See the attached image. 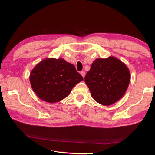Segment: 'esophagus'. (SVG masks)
Returning a JSON list of instances; mask_svg holds the SVG:
<instances>
[{"instance_id":"1","label":"esophagus","mask_w":155,"mask_h":155,"mask_svg":"<svg viewBox=\"0 0 155 155\" xmlns=\"http://www.w3.org/2000/svg\"><path fill=\"white\" fill-rule=\"evenodd\" d=\"M81 74L83 76V77L84 78V76H85V72L84 71H81Z\"/></svg>"}]
</instances>
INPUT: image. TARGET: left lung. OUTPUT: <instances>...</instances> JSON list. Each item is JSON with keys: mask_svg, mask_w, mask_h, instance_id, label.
I'll list each match as a JSON object with an SVG mask.
<instances>
[{"mask_svg": "<svg viewBox=\"0 0 155 155\" xmlns=\"http://www.w3.org/2000/svg\"><path fill=\"white\" fill-rule=\"evenodd\" d=\"M130 81L127 66L113 56L97 58L84 78L92 97L104 106L119 101L127 92Z\"/></svg>", "mask_w": 155, "mask_h": 155, "instance_id": "left-lung-1", "label": "left lung"}]
</instances>
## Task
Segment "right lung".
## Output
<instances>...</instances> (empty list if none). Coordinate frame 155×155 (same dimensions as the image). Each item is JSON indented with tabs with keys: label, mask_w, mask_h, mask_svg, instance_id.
<instances>
[{
	"label": "right lung",
	"mask_w": 155,
	"mask_h": 155,
	"mask_svg": "<svg viewBox=\"0 0 155 155\" xmlns=\"http://www.w3.org/2000/svg\"><path fill=\"white\" fill-rule=\"evenodd\" d=\"M29 80L39 98L55 103L68 97L72 88L83 78L73 64L63 58H47L32 68Z\"/></svg>",
	"instance_id": "obj_1"
}]
</instances>
